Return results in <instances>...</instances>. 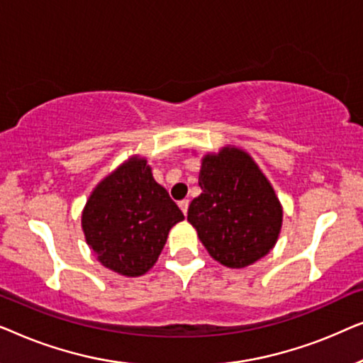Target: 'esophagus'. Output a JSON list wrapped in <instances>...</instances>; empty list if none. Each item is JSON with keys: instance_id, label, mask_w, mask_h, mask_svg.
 <instances>
[{"instance_id": "1", "label": "esophagus", "mask_w": 363, "mask_h": 363, "mask_svg": "<svg viewBox=\"0 0 363 363\" xmlns=\"http://www.w3.org/2000/svg\"><path fill=\"white\" fill-rule=\"evenodd\" d=\"M188 205H190V201H188V200H182L180 203H178V206H180L183 215H186V213H188Z\"/></svg>"}]
</instances>
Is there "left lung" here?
Instances as JSON below:
<instances>
[{"instance_id": "8db88e82", "label": "left lung", "mask_w": 363, "mask_h": 363, "mask_svg": "<svg viewBox=\"0 0 363 363\" xmlns=\"http://www.w3.org/2000/svg\"><path fill=\"white\" fill-rule=\"evenodd\" d=\"M201 195L188 206V221L213 259L241 269L276 246L282 205L250 153L226 145L201 158Z\"/></svg>"}]
</instances>
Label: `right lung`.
I'll list each match as a JSON object with an SVG mask.
<instances>
[{
  "mask_svg": "<svg viewBox=\"0 0 363 363\" xmlns=\"http://www.w3.org/2000/svg\"><path fill=\"white\" fill-rule=\"evenodd\" d=\"M185 220L158 185L145 157L133 155L97 183L82 210V231L104 267L127 277L150 271L168 233Z\"/></svg>",
  "mask_w": 363,
  "mask_h": 363,
  "instance_id": "1",
  "label": "right lung"
}]
</instances>
